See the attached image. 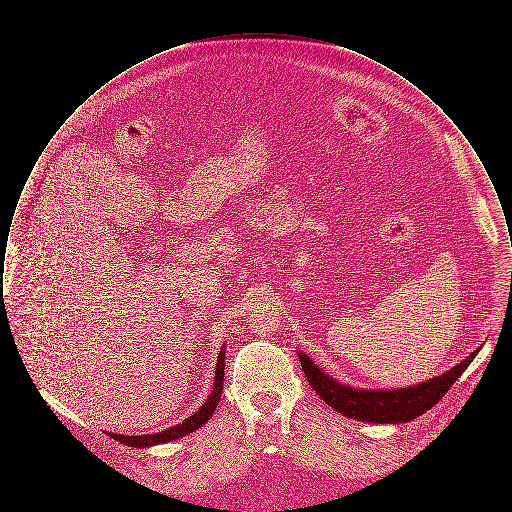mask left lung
<instances>
[{
	"label": "left lung",
	"mask_w": 512,
	"mask_h": 512,
	"mask_svg": "<svg viewBox=\"0 0 512 512\" xmlns=\"http://www.w3.org/2000/svg\"><path fill=\"white\" fill-rule=\"evenodd\" d=\"M303 372L311 384V388L338 413L374 424H397L409 422L416 416L432 409L439 399L457 382V378L472 363L478 351L470 353L463 363L453 366L445 374L436 376L428 382L416 384L401 390H361L340 384L338 380L324 374L305 353H297Z\"/></svg>",
	"instance_id": "obj_1"
}]
</instances>
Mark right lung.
I'll return each instance as SVG.
<instances>
[{"instance_id":"1","label":"right lung","mask_w":512,"mask_h":512,"mask_svg":"<svg viewBox=\"0 0 512 512\" xmlns=\"http://www.w3.org/2000/svg\"><path fill=\"white\" fill-rule=\"evenodd\" d=\"M222 380H224V345L220 349L219 359H217V372H215V382H213V391L207 397V401L195 411L190 418H186L182 424H176L165 432H157V434H146V436H122V434H113L109 432V436L117 441H121L128 447H151V445H159V443H169L174 439L184 438L188 434H192L195 430H199L211 416L215 413L217 405H219L220 395H222Z\"/></svg>"}]
</instances>
